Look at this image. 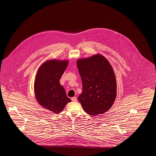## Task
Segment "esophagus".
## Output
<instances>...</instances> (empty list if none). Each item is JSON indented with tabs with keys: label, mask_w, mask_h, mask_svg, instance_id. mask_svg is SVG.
I'll return each instance as SVG.
<instances>
[{
	"label": "esophagus",
	"mask_w": 156,
	"mask_h": 156,
	"mask_svg": "<svg viewBox=\"0 0 156 156\" xmlns=\"http://www.w3.org/2000/svg\"><path fill=\"white\" fill-rule=\"evenodd\" d=\"M71 100L73 101H74V102H76L77 101V98L76 97H73V98H71Z\"/></svg>",
	"instance_id": "esophagus-1"
}]
</instances>
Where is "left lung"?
Masks as SVG:
<instances>
[{
    "instance_id": "8db88e82",
    "label": "left lung",
    "mask_w": 156,
    "mask_h": 156,
    "mask_svg": "<svg viewBox=\"0 0 156 156\" xmlns=\"http://www.w3.org/2000/svg\"><path fill=\"white\" fill-rule=\"evenodd\" d=\"M83 83L78 100L87 114L96 116L111 108L116 96V78L112 65L105 57L95 54L77 60Z\"/></svg>"
}]
</instances>
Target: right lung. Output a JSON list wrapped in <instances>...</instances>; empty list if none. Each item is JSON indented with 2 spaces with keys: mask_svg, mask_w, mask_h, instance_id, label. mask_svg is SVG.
Listing matches in <instances>:
<instances>
[{
  "mask_svg": "<svg viewBox=\"0 0 156 156\" xmlns=\"http://www.w3.org/2000/svg\"><path fill=\"white\" fill-rule=\"evenodd\" d=\"M68 64L67 60H47L38 68L34 80V90L37 102L55 114L61 113L71 101L60 83Z\"/></svg>",
  "mask_w": 156,
  "mask_h": 156,
  "instance_id": "1",
  "label": "right lung"
}]
</instances>
